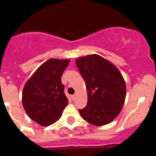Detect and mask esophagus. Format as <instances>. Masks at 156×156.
<instances>
[{"label":"esophagus","instance_id":"1","mask_svg":"<svg viewBox=\"0 0 156 156\" xmlns=\"http://www.w3.org/2000/svg\"><path fill=\"white\" fill-rule=\"evenodd\" d=\"M76 94H73V95H72V99H73V101H74V100L76 99Z\"/></svg>","mask_w":156,"mask_h":156}]
</instances>
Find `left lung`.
I'll return each mask as SVG.
<instances>
[{"instance_id": "1", "label": "left lung", "mask_w": 156, "mask_h": 156, "mask_svg": "<svg viewBox=\"0 0 156 156\" xmlns=\"http://www.w3.org/2000/svg\"><path fill=\"white\" fill-rule=\"evenodd\" d=\"M76 64L87 89V105L79 113L84 120L95 126L112 122L119 114L126 96L121 73L112 62L99 55L78 58Z\"/></svg>"}]
</instances>
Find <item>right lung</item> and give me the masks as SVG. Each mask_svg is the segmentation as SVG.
Instances as JSON below:
<instances>
[{
	"label": "right lung",
	"instance_id": "obj_1",
	"mask_svg": "<svg viewBox=\"0 0 156 156\" xmlns=\"http://www.w3.org/2000/svg\"><path fill=\"white\" fill-rule=\"evenodd\" d=\"M69 63V59L51 58L44 62L25 84L23 107L28 117L42 126L58 120L68 104L61 79Z\"/></svg>",
	"mask_w": 156,
	"mask_h": 156
}]
</instances>
